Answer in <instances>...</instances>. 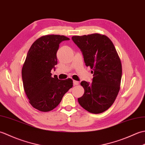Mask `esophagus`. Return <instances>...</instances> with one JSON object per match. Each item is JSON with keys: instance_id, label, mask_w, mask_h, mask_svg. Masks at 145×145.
<instances>
[{"instance_id": "esophagus-1", "label": "esophagus", "mask_w": 145, "mask_h": 145, "mask_svg": "<svg viewBox=\"0 0 145 145\" xmlns=\"http://www.w3.org/2000/svg\"><path fill=\"white\" fill-rule=\"evenodd\" d=\"M73 85H79V82L78 81H76V80H73Z\"/></svg>"}]
</instances>
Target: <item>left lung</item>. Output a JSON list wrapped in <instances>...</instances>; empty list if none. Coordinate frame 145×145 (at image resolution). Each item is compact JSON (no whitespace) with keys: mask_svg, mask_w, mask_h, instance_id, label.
Returning <instances> with one entry per match:
<instances>
[{"mask_svg":"<svg viewBox=\"0 0 145 145\" xmlns=\"http://www.w3.org/2000/svg\"><path fill=\"white\" fill-rule=\"evenodd\" d=\"M73 42L80 49L87 67L93 73L92 83L82 81L83 96L79 104L88 112L98 114L112 105L118 95L122 75L121 63L113 42L99 33L73 36Z\"/></svg>","mask_w":145,"mask_h":145,"instance_id":"8db88e82","label":"left lung"}]
</instances>
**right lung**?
Listing matches in <instances>:
<instances>
[{
  "label": "right lung",
  "instance_id": "obj_1",
  "mask_svg": "<svg viewBox=\"0 0 145 145\" xmlns=\"http://www.w3.org/2000/svg\"><path fill=\"white\" fill-rule=\"evenodd\" d=\"M64 35L42 36L33 43L22 70L24 88L31 105L41 112H49L60 103L73 87L71 78L63 80L52 77L51 70L57 64V52Z\"/></svg>",
  "mask_w": 145,
  "mask_h": 145
}]
</instances>
